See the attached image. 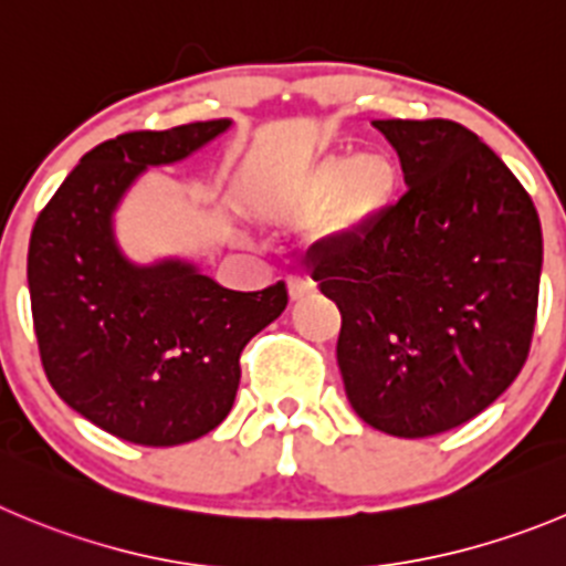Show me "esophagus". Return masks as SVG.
Returning <instances> with one entry per match:
<instances>
[{"mask_svg": "<svg viewBox=\"0 0 566 566\" xmlns=\"http://www.w3.org/2000/svg\"><path fill=\"white\" fill-rule=\"evenodd\" d=\"M287 290H290V301H304V298H310V295L315 293V284L307 282V279L293 276L287 282Z\"/></svg>", "mask_w": 566, "mask_h": 566, "instance_id": "obj_1", "label": "esophagus"}]
</instances>
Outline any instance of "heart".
<instances>
[{"mask_svg":"<svg viewBox=\"0 0 566 566\" xmlns=\"http://www.w3.org/2000/svg\"><path fill=\"white\" fill-rule=\"evenodd\" d=\"M402 170L388 150L324 153L276 184L262 198V214L276 223L313 221L315 240L348 248L382 226L399 195Z\"/></svg>","mask_w":566,"mask_h":566,"instance_id":"heart-1","label":"heart"}]
</instances>
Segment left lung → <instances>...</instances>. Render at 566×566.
Returning a JSON list of instances; mask_svg holds the SVG:
<instances>
[{"label": "left lung", "instance_id": "1", "mask_svg": "<svg viewBox=\"0 0 566 566\" xmlns=\"http://www.w3.org/2000/svg\"><path fill=\"white\" fill-rule=\"evenodd\" d=\"M408 192L368 240L315 259L340 307L337 366L366 424L424 438L467 424L522 371L542 226L503 158L450 119H374Z\"/></svg>", "mask_w": 566, "mask_h": 566}]
</instances>
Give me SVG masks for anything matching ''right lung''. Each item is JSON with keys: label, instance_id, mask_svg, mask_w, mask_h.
Returning <instances> with one entry per match:
<instances>
[{"label": "right lung", "instance_id": "right-lung-1", "mask_svg": "<svg viewBox=\"0 0 566 566\" xmlns=\"http://www.w3.org/2000/svg\"><path fill=\"white\" fill-rule=\"evenodd\" d=\"M231 119L134 130L81 158L35 220L28 284L50 385L99 430L142 447L211 432L240 388V355L287 307L284 282L237 293L192 259L134 262L116 211L150 167H170Z\"/></svg>", "mask_w": 566, "mask_h": 566}]
</instances>
